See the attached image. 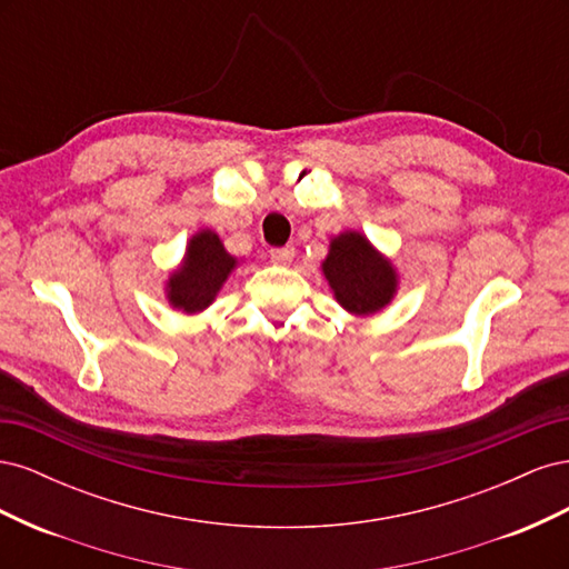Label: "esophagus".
<instances>
[{"label": "esophagus", "mask_w": 569, "mask_h": 569, "mask_svg": "<svg viewBox=\"0 0 569 569\" xmlns=\"http://www.w3.org/2000/svg\"><path fill=\"white\" fill-rule=\"evenodd\" d=\"M270 258L274 266H289L291 258H295V247H282V249H272Z\"/></svg>", "instance_id": "1"}]
</instances>
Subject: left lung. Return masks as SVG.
I'll return each instance as SVG.
<instances>
[{
    "mask_svg": "<svg viewBox=\"0 0 569 569\" xmlns=\"http://www.w3.org/2000/svg\"><path fill=\"white\" fill-rule=\"evenodd\" d=\"M320 270L335 301L358 318L385 311L401 287L399 268L358 230L330 237Z\"/></svg>",
    "mask_w": 569,
    "mask_h": 569,
    "instance_id": "obj_1",
    "label": "left lung"
}]
</instances>
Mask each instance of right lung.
Segmentation results:
<instances>
[{
    "label": "right lung",
    "instance_id": "add662e5",
    "mask_svg": "<svg viewBox=\"0 0 569 569\" xmlns=\"http://www.w3.org/2000/svg\"><path fill=\"white\" fill-rule=\"evenodd\" d=\"M239 258L228 253L211 228H201L187 239L182 261L168 272L163 295L173 311L199 316L220 295L222 284L239 268Z\"/></svg>",
    "mask_w": 569,
    "mask_h": 569
}]
</instances>
